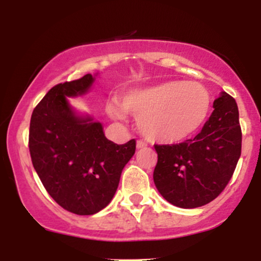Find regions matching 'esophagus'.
<instances>
[{
  "mask_svg": "<svg viewBox=\"0 0 261 261\" xmlns=\"http://www.w3.org/2000/svg\"><path fill=\"white\" fill-rule=\"evenodd\" d=\"M146 146H147V143H146L145 141H142V140H139L136 142V147L137 148H145Z\"/></svg>",
  "mask_w": 261,
  "mask_h": 261,
  "instance_id": "34e87169",
  "label": "esophagus"
}]
</instances>
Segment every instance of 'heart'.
I'll use <instances>...</instances> for the list:
<instances>
[{"mask_svg":"<svg viewBox=\"0 0 261 261\" xmlns=\"http://www.w3.org/2000/svg\"><path fill=\"white\" fill-rule=\"evenodd\" d=\"M211 94L196 82L175 80L130 89L121 106L112 103L108 113L122 119L125 112L137 118L141 134L152 142L174 145L188 140L207 120Z\"/></svg>","mask_w":261,"mask_h":261,"instance_id":"obj_1","label":"heart"}]
</instances>
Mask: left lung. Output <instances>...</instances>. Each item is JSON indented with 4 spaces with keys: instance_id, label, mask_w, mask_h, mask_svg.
<instances>
[{
    "instance_id": "1",
    "label": "left lung",
    "mask_w": 261,
    "mask_h": 261,
    "mask_svg": "<svg viewBox=\"0 0 261 261\" xmlns=\"http://www.w3.org/2000/svg\"><path fill=\"white\" fill-rule=\"evenodd\" d=\"M194 139L176 145H154L155 188L167 201L195 208L220 195L232 178L242 152V130L234 98L226 92Z\"/></svg>"
}]
</instances>
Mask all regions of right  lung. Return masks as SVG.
Segmentation results:
<instances>
[{
  "label": "right lung",
  "instance_id": "add662e5",
  "mask_svg": "<svg viewBox=\"0 0 261 261\" xmlns=\"http://www.w3.org/2000/svg\"><path fill=\"white\" fill-rule=\"evenodd\" d=\"M92 74L54 86L34 108L29 127L33 166L49 195L62 208L88 216L112 201L136 141L116 145L100 122L80 118L66 97L85 94Z\"/></svg>",
  "mask_w": 261,
  "mask_h": 261
}]
</instances>
